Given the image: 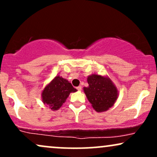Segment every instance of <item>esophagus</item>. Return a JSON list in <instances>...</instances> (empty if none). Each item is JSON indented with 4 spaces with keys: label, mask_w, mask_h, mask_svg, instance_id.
I'll return each instance as SVG.
<instances>
[{
    "label": "esophagus",
    "mask_w": 157,
    "mask_h": 157,
    "mask_svg": "<svg viewBox=\"0 0 157 157\" xmlns=\"http://www.w3.org/2000/svg\"><path fill=\"white\" fill-rule=\"evenodd\" d=\"M77 89L78 90V91H81V90H82V87H81L80 86H78V87H77Z\"/></svg>",
    "instance_id": "esophagus-1"
}]
</instances>
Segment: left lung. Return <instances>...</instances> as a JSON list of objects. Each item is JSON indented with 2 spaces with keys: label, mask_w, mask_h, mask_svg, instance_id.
<instances>
[{
  "label": "left lung",
  "mask_w": 157,
  "mask_h": 157,
  "mask_svg": "<svg viewBox=\"0 0 157 157\" xmlns=\"http://www.w3.org/2000/svg\"><path fill=\"white\" fill-rule=\"evenodd\" d=\"M87 81L89 86L84 87L83 91L95 111L103 112L114 105L119 91L109 77L92 74L88 77Z\"/></svg>",
  "instance_id": "8db88e82"
}]
</instances>
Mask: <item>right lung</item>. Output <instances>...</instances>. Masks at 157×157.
Returning <instances> with one entry per match:
<instances>
[{
  "mask_svg": "<svg viewBox=\"0 0 157 157\" xmlns=\"http://www.w3.org/2000/svg\"><path fill=\"white\" fill-rule=\"evenodd\" d=\"M77 91L71 82L57 75L45 86L41 98L44 105H47L52 111H57L66 101L70 93Z\"/></svg>",
  "mask_w": 157,
  "mask_h": 157,
  "instance_id": "right-lung-1",
  "label": "right lung"
}]
</instances>
